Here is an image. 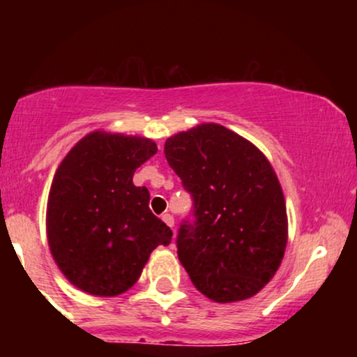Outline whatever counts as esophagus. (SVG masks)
Returning <instances> with one entry per match:
<instances>
[{
	"label": "esophagus",
	"mask_w": 357,
	"mask_h": 357,
	"mask_svg": "<svg viewBox=\"0 0 357 357\" xmlns=\"http://www.w3.org/2000/svg\"><path fill=\"white\" fill-rule=\"evenodd\" d=\"M162 221H165L169 228L174 227V218H173V215H169V213H165V215H162Z\"/></svg>",
	"instance_id": "34e87169"
}]
</instances>
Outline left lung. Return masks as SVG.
I'll return each mask as SVG.
<instances>
[{"label":"left lung","instance_id":"8db88e82","mask_svg":"<svg viewBox=\"0 0 357 357\" xmlns=\"http://www.w3.org/2000/svg\"><path fill=\"white\" fill-rule=\"evenodd\" d=\"M169 166L192 198L178 231V257L211 301H245L280 267L287 210L280 183L260 149L220 124L196 126L165 144Z\"/></svg>","mask_w":357,"mask_h":357}]
</instances>
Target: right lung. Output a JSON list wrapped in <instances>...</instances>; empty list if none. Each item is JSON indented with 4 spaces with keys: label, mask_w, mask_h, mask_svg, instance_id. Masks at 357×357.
<instances>
[{
    "label": "right lung",
    "mask_w": 357,
    "mask_h": 357,
    "mask_svg": "<svg viewBox=\"0 0 357 357\" xmlns=\"http://www.w3.org/2000/svg\"><path fill=\"white\" fill-rule=\"evenodd\" d=\"M158 153L151 139L96 130L65 155L47 204L55 264L90 296L114 297L141 277L151 252L173 231L149 210V191L132 176Z\"/></svg>",
    "instance_id": "obj_1"
}]
</instances>
